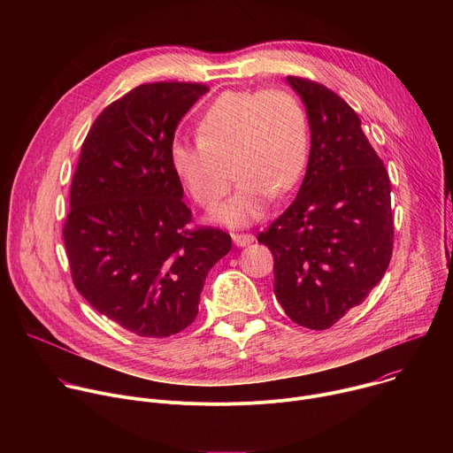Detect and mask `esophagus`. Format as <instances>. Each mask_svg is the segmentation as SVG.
<instances>
[{
  "instance_id": "34e87169",
  "label": "esophagus",
  "mask_w": 453,
  "mask_h": 453,
  "mask_svg": "<svg viewBox=\"0 0 453 453\" xmlns=\"http://www.w3.org/2000/svg\"><path fill=\"white\" fill-rule=\"evenodd\" d=\"M252 242H254L252 234H233V243L236 247H245V245H249Z\"/></svg>"
}]
</instances>
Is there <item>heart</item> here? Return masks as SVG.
I'll return each mask as SVG.
<instances>
[{
  "label": "heart",
  "mask_w": 453,
  "mask_h": 453,
  "mask_svg": "<svg viewBox=\"0 0 453 453\" xmlns=\"http://www.w3.org/2000/svg\"><path fill=\"white\" fill-rule=\"evenodd\" d=\"M197 134L170 142V166L193 201L213 208L229 189L233 161L236 189L211 213L213 222L229 227L260 220L274 193L290 189L308 161V118L285 89L219 95L203 112Z\"/></svg>",
  "instance_id": "obj_1"
}]
</instances>
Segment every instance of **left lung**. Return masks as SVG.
Wrapping results in <instances>:
<instances>
[{
	"label": "left lung",
	"instance_id": "obj_1",
	"mask_svg": "<svg viewBox=\"0 0 453 453\" xmlns=\"http://www.w3.org/2000/svg\"><path fill=\"white\" fill-rule=\"evenodd\" d=\"M310 125L294 203L257 236L274 256V294L299 326L326 330L380 283L393 254L391 180L357 112L334 91L287 77Z\"/></svg>",
	"mask_w": 453,
	"mask_h": 453
}]
</instances>
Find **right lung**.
I'll return each instance as SVG.
<instances>
[{"label": "right lung", "mask_w": 453, "mask_h": 453, "mask_svg": "<svg viewBox=\"0 0 453 453\" xmlns=\"http://www.w3.org/2000/svg\"><path fill=\"white\" fill-rule=\"evenodd\" d=\"M206 93L188 82L127 93L95 119L73 175L62 231L73 283L140 337L188 328L210 269L231 249L220 229H188L191 211L168 161L179 121Z\"/></svg>", "instance_id": "1"}]
</instances>
